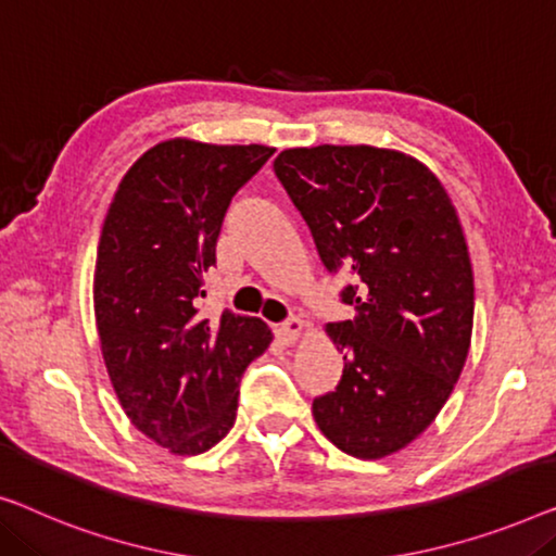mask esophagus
I'll return each mask as SVG.
<instances>
[{
	"label": "esophagus",
	"mask_w": 556,
	"mask_h": 556,
	"mask_svg": "<svg viewBox=\"0 0 556 556\" xmlns=\"http://www.w3.org/2000/svg\"><path fill=\"white\" fill-rule=\"evenodd\" d=\"M303 328H305V320L298 318V316H291V318L286 320V324H280V326L276 328V333H278V338H280V341H283L286 345H291V343L298 341V338H301Z\"/></svg>",
	"instance_id": "1"
}]
</instances>
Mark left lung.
Listing matches in <instances>:
<instances>
[{
    "mask_svg": "<svg viewBox=\"0 0 556 556\" xmlns=\"http://www.w3.org/2000/svg\"><path fill=\"white\" fill-rule=\"evenodd\" d=\"M328 273L351 283V320L328 324L343 353L336 391L313 401L324 437L383 458L429 429L462 376L473 273L462 223L424 163L371 144L283 150L273 163Z\"/></svg>",
    "mask_w": 556,
    "mask_h": 556,
    "instance_id": "obj_1",
    "label": "left lung"
}]
</instances>
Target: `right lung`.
<instances>
[{"label": "right lung", "instance_id": "add662e5", "mask_svg": "<svg viewBox=\"0 0 556 556\" xmlns=\"http://www.w3.org/2000/svg\"><path fill=\"white\" fill-rule=\"evenodd\" d=\"M273 152L160 142L125 173L102 225L92 295L104 366L135 429L178 456L232 429L240 376L273 341L261 318L200 316L225 211Z\"/></svg>", "mask_w": 556, "mask_h": 556}]
</instances>
